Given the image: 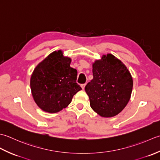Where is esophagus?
Listing matches in <instances>:
<instances>
[{"label": "esophagus", "mask_w": 160, "mask_h": 160, "mask_svg": "<svg viewBox=\"0 0 160 160\" xmlns=\"http://www.w3.org/2000/svg\"><path fill=\"white\" fill-rule=\"evenodd\" d=\"M81 88H82V89L83 90H84V88H85V86H86V83H85V84H82V85H81Z\"/></svg>", "instance_id": "34e87169"}]
</instances>
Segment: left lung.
<instances>
[{
	"label": "left lung",
	"mask_w": 160,
	"mask_h": 160,
	"mask_svg": "<svg viewBox=\"0 0 160 160\" xmlns=\"http://www.w3.org/2000/svg\"><path fill=\"white\" fill-rule=\"evenodd\" d=\"M93 79L85 87L90 107L102 117L121 112L131 97L133 80L123 62L112 54L92 63Z\"/></svg>",
	"instance_id": "left-lung-1"
}]
</instances>
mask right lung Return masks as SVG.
Returning <instances> with one entry per match:
<instances>
[{"instance_id":"1","label":"right lung","mask_w":160,"mask_h":160,"mask_svg":"<svg viewBox=\"0 0 160 160\" xmlns=\"http://www.w3.org/2000/svg\"><path fill=\"white\" fill-rule=\"evenodd\" d=\"M61 50L54 51L40 62L32 72L30 88L35 103L43 111L56 113L66 108L81 90L76 82L77 70Z\"/></svg>"}]
</instances>
